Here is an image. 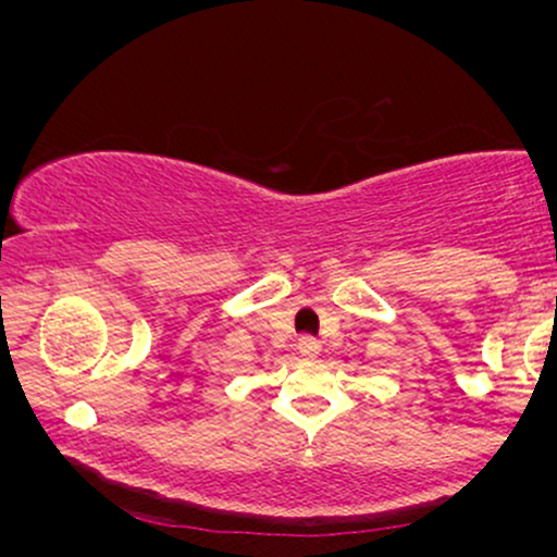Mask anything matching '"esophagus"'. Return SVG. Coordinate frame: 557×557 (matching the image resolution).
Wrapping results in <instances>:
<instances>
[{
	"label": "esophagus",
	"mask_w": 557,
	"mask_h": 557,
	"mask_svg": "<svg viewBox=\"0 0 557 557\" xmlns=\"http://www.w3.org/2000/svg\"><path fill=\"white\" fill-rule=\"evenodd\" d=\"M319 350H322V345H319L317 337L306 335V337H300V341H298V354L304 356V359H317Z\"/></svg>",
	"instance_id": "esophagus-1"
}]
</instances>
